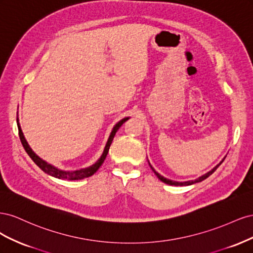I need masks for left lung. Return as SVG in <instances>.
Returning <instances> with one entry per match:
<instances>
[{
	"label": "left lung",
	"mask_w": 253,
	"mask_h": 253,
	"mask_svg": "<svg viewBox=\"0 0 253 253\" xmlns=\"http://www.w3.org/2000/svg\"><path fill=\"white\" fill-rule=\"evenodd\" d=\"M225 159V158H224ZM224 159L223 160H221V162L216 166V167H214L213 168V169L211 170V171H209L208 173H206V174H204L203 176H201V177H198L197 179H195V180H189V181H175V180H171V179H168V178H166V177H164V176H162V175H160L159 173H157L155 170H154V168H153L150 164V167H151V169H152V171L153 172H154L155 173V175L157 176V177L160 179V180H162L163 182H165V183H168V185H171V186H189V185H193V183H196V182H200V181H203L204 179H206L207 177H209V176L214 172V171H215L216 169H217V168L220 166V164L221 163H223L224 162Z\"/></svg>",
	"instance_id": "8db88e82"
}]
</instances>
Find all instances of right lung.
<instances>
[{"label": "right lung", "instance_id": "right-lung-1", "mask_svg": "<svg viewBox=\"0 0 253 253\" xmlns=\"http://www.w3.org/2000/svg\"><path fill=\"white\" fill-rule=\"evenodd\" d=\"M127 119H128V117H126L124 119H121L119 122H117V124L115 125V126L112 129L109 139H108V142H106V144H105V148L103 150V153H102L101 157L99 158L94 165H91V166L85 168V169H80V170H76V171H63V170H60V169H58V168L53 167L50 164H47L46 162H45V160L41 159L32 150V148H30L29 144L27 143L25 137H24V135H23V132H22V129H21V126H20V124H19V118H17V122H18V128H19V136H20V139H21V142L23 144V147H24V149H25L27 154L29 155V157L33 159V162L38 167H39L43 172H45L46 174L52 176V177H56V178H59V179L78 180V179H83V178L89 177V176H91L94 173H96L98 171L99 168H100L101 165L103 164L106 155H108L110 147H111V143H112V141L114 139L115 134H116V132L118 131L119 127L122 125H124Z\"/></svg>", "mask_w": 253, "mask_h": 253}]
</instances>
